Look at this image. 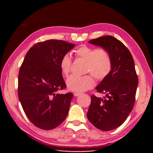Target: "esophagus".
I'll list each match as a JSON object with an SVG mask.
<instances>
[{
    "label": "esophagus",
    "instance_id": "34e87169",
    "mask_svg": "<svg viewBox=\"0 0 153 153\" xmlns=\"http://www.w3.org/2000/svg\"><path fill=\"white\" fill-rule=\"evenodd\" d=\"M74 94L75 97H79V96L81 94V93H79V92H75Z\"/></svg>",
    "mask_w": 153,
    "mask_h": 153
}]
</instances>
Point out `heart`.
<instances>
[{
    "instance_id": "heart-1",
    "label": "heart",
    "mask_w": 153,
    "mask_h": 153,
    "mask_svg": "<svg viewBox=\"0 0 153 153\" xmlns=\"http://www.w3.org/2000/svg\"><path fill=\"white\" fill-rule=\"evenodd\" d=\"M76 56L87 62L86 71L90 73L98 79H103L111 70V60L108 54L101 49H97L82 46L75 51ZM61 70L67 76L70 72L71 58L69 54L62 56L59 63ZM67 87L69 90L76 92H82L92 88L95 84L94 79L91 75L84 76H71L66 82Z\"/></svg>"
}]
</instances>
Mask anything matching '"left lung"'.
I'll use <instances>...</instances> for the list:
<instances>
[{"mask_svg": "<svg viewBox=\"0 0 153 153\" xmlns=\"http://www.w3.org/2000/svg\"><path fill=\"white\" fill-rule=\"evenodd\" d=\"M88 42L107 52L112 67L96 87L97 92L105 96H91L87 117L97 128L110 131L123 124L133 109L138 84L134 61L128 48L113 36H102Z\"/></svg>", "mask_w": 153, "mask_h": 153, "instance_id": "8db88e82", "label": "left lung"}]
</instances>
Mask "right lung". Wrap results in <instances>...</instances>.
Masks as SVG:
<instances>
[{
	"mask_svg": "<svg viewBox=\"0 0 153 153\" xmlns=\"http://www.w3.org/2000/svg\"><path fill=\"white\" fill-rule=\"evenodd\" d=\"M63 40L38 42L25 55L18 76V97L25 115L35 126L55 128L65 120L73 94H59L65 88L59 63L75 47Z\"/></svg>",
	"mask_w": 153,
	"mask_h": 153,
	"instance_id": "right-lung-1",
	"label": "right lung"
}]
</instances>
